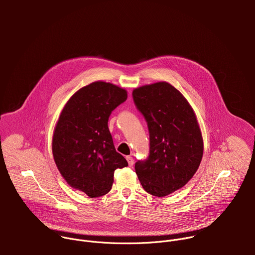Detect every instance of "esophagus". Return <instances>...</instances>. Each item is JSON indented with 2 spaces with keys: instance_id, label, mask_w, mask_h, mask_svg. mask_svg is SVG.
Returning <instances> with one entry per match:
<instances>
[{
  "instance_id": "esophagus-1",
  "label": "esophagus",
  "mask_w": 255,
  "mask_h": 255,
  "mask_svg": "<svg viewBox=\"0 0 255 255\" xmlns=\"http://www.w3.org/2000/svg\"><path fill=\"white\" fill-rule=\"evenodd\" d=\"M126 159H127V161H128L129 166H132V165H133V163H134V159H133V157H132V156H126Z\"/></svg>"
}]
</instances>
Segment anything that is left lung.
I'll return each mask as SVG.
<instances>
[{
	"label": "left lung",
	"instance_id": "left-lung-1",
	"mask_svg": "<svg viewBox=\"0 0 255 255\" xmlns=\"http://www.w3.org/2000/svg\"><path fill=\"white\" fill-rule=\"evenodd\" d=\"M132 96L149 131V156L135 163V172L148 194L167 196L200 166L204 143L197 117L186 98L165 82L137 88Z\"/></svg>",
	"mask_w": 255,
	"mask_h": 255
}]
</instances>
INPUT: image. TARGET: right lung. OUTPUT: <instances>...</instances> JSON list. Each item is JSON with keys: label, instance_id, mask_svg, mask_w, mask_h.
<instances>
[{"label": "right lung", "instance_id": "right-lung-1", "mask_svg": "<svg viewBox=\"0 0 255 255\" xmlns=\"http://www.w3.org/2000/svg\"><path fill=\"white\" fill-rule=\"evenodd\" d=\"M127 100V92L110 83L95 82L71 96L63 107L52 138L55 164L74 189L90 198L110 192L114 171L128 165L115 149L108 121Z\"/></svg>", "mask_w": 255, "mask_h": 255}]
</instances>
